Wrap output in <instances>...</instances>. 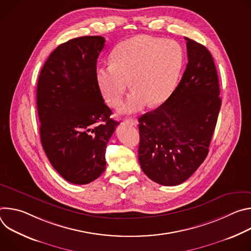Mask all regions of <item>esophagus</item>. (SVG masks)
<instances>
[{
    "instance_id": "1",
    "label": "esophagus",
    "mask_w": 251,
    "mask_h": 251,
    "mask_svg": "<svg viewBox=\"0 0 251 251\" xmlns=\"http://www.w3.org/2000/svg\"><path fill=\"white\" fill-rule=\"evenodd\" d=\"M125 122H126V123H129V124H131V125H134V126H136V125L138 124V121H137V119H135V118H126V119H125Z\"/></svg>"
}]
</instances>
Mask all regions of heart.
I'll list each match as a JSON object with an SVG mask.
<instances>
[{
    "mask_svg": "<svg viewBox=\"0 0 251 251\" xmlns=\"http://www.w3.org/2000/svg\"><path fill=\"white\" fill-rule=\"evenodd\" d=\"M184 64V51L176 41L139 34L120 44L112 62L97 68L96 80L106 102L116 106L130 81L133 87L119 110L134 113L150 103L159 105L172 94Z\"/></svg>",
    "mask_w": 251,
    "mask_h": 251,
    "instance_id": "obj_1",
    "label": "heart"
}]
</instances>
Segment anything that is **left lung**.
Returning a JSON list of instances; mask_svg holds the SVG:
<instances>
[{"mask_svg": "<svg viewBox=\"0 0 251 251\" xmlns=\"http://www.w3.org/2000/svg\"><path fill=\"white\" fill-rule=\"evenodd\" d=\"M185 39L188 64L180 83L156 110L139 118L141 169L163 186L184 183L204 161L222 106L210 52Z\"/></svg>", "mask_w": 251, "mask_h": 251, "instance_id": "1", "label": "left lung"}]
</instances>
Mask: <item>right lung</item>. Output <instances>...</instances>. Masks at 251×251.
<instances>
[{
    "instance_id": "obj_1",
    "label": "right lung",
    "mask_w": 251,
    "mask_h": 251,
    "mask_svg": "<svg viewBox=\"0 0 251 251\" xmlns=\"http://www.w3.org/2000/svg\"><path fill=\"white\" fill-rule=\"evenodd\" d=\"M100 35L58 46L38 80L37 106L43 148L67 182L85 185L105 171L106 146L119 122L103 100L96 63L104 48Z\"/></svg>"
}]
</instances>
